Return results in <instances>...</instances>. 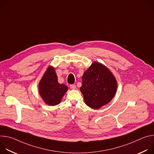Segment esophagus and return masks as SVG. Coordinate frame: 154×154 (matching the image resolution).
<instances>
[{
    "mask_svg": "<svg viewBox=\"0 0 154 154\" xmlns=\"http://www.w3.org/2000/svg\"><path fill=\"white\" fill-rule=\"evenodd\" d=\"M70 88L71 90H75V85H70Z\"/></svg>",
    "mask_w": 154,
    "mask_h": 154,
    "instance_id": "1",
    "label": "esophagus"
}]
</instances>
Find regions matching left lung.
I'll list each match as a JSON object with an SVG mask.
<instances>
[{"mask_svg":"<svg viewBox=\"0 0 154 154\" xmlns=\"http://www.w3.org/2000/svg\"><path fill=\"white\" fill-rule=\"evenodd\" d=\"M117 82L106 66L94 62L82 76L80 91L85 103L93 109H99L107 104L115 95Z\"/></svg>","mask_w":154,"mask_h":154,"instance_id":"1","label":"left lung"}]
</instances>
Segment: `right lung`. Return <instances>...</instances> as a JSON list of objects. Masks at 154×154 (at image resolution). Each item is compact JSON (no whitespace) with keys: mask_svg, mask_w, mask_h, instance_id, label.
I'll list each match as a JSON object with an SVG mask.
<instances>
[{"mask_svg":"<svg viewBox=\"0 0 154 154\" xmlns=\"http://www.w3.org/2000/svg\"><path fill=\"white\" fill-rule=\"evenodd\" d=\"M38 89L42 100L51 106L59 104L68 90L66 85L58 82L55 69L52 66L47 69L39 82Z\"/></svg>","mask_w":154,"mask_h":154,"instance_id":"right-lung-1","label":"right lung"}]
</instances>
